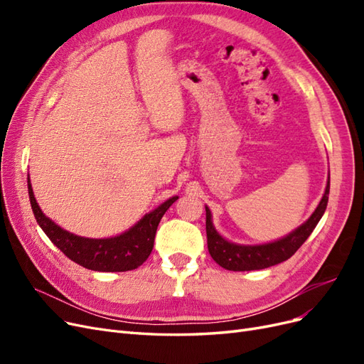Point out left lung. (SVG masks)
Returning a JSON list of instances; mask_svg holds the SVG:
<instances>
[{"label": "left lung", "instance_id": "8db88e82", "mask_svg": "<svg viewBox=\"0 0 364 364\" xmlns=\"http://www.w3.org/2000/svg\"><path fill=\"white\" fill-rule=\"evenodd\" d=\"M328 194H329V174L326 188L318 202L314 213L310 218L304 222L301 226H297L294 230L285 237L270 241V243L262 245H238L232 241L226 240L218 232L213 223L211 209L205 205L206 209V238H208V250L213 259L226 270L232 272H245V270H261L279 264L285 259H289L294 252L299 249L305 240L311 235L314 228L317 226L318 220L322 218L326 205H328Z\"/></svg>", "mask_w": 364, "mask_h": 364}]
</instances>
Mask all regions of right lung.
<instances>
[{
  "mask_svg": "<svg viewBox=\"0 0 364 364\" xmlns=\"http://www.w3.org/2000/svg\"><path fill=\"white\" fill-rule=\"evenodd\" d=\"M27 186L33 214H35L41 229L51 240V243L60 249L71 261L95 272H127L139 267L151 253L162 215L179 199L178 196L170 197L168 200L161 203L119 235L87 238L68 232L42 213L35 199L28 174Z\"/></svg>",
  "mask_w": 364,
  "mask_h": 364,
  "instance_id": "obj_1",
  "label": "right lung"
}]
</instances>
